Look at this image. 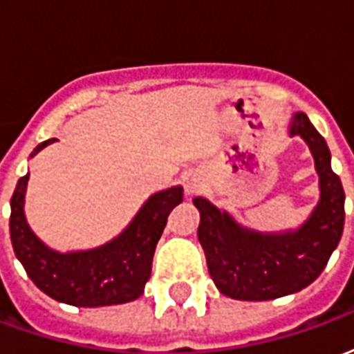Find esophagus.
<instances>
[{
	"instance_id": "esophagus-1",
	"label": "esophagus",
	"mask_w": 354,
	"mask_h": 354,
	"mask_svg": "<svg viewBox=\"0 0 354 354\" xmlns=\"http://www.w3.org/2000/svg\"><path fill=\"white\" fill-rule=\"evenodd\" d=\"M185 189H187V193H193L195 192V184H187L185 185Z\"/></svg>"
}]
</instances>
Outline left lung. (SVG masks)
Returning <instances> with one entry per match:
<instances>
[{
  "mask_svg": "<svg viewBox=\"0 0 354 354\" xmlns=\"http://www.w3.org/2000/svg\"><path fill=\"white\" fill-rule=\"evenodd\" d=\"M290 136L309 146L319 174V203L296 230L258 231L239 223L227 210L205 197L193 205L201 214L197 237L207 256L208 273L223 296L267 301L309 286L326 267L343 233L345 193L332 170V155L304 111L292 115Z\"/></svg>",
  "mask_w": 354,
  "mask_h": 354,
  "instance_id": "left-lung-1",
  "label": "left lung"
}]
</instances>
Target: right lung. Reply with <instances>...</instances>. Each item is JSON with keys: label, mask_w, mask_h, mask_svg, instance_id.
Returning a JSON list of instances; mask_svg holds the SVG:
<instances>
[{"label": "right lung", "mask_w": 354, "mask_h": 354, "mask_svg": "<svg viewBox=\"0 0 354 354\" xmlns=\"http://www.w3.org/2000/svg\"><path fill=\"white\" fill-rule=\"evenodd\" d=\"M41 142L30 157L53 144ZM30 172L19 180L11 197V243L19 261L37 288L57 301L75 307L129 304L144 294L151 274L155 246L170 210L184 199L182 185L149 195L129 225L108 243L87 250L58 252L35 235L24 214Z\"/></svg>", "instance_id": "right-lung-1"}]
</instances>
